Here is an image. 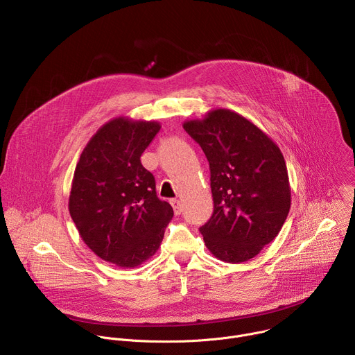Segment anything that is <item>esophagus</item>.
I'll use <instances>...</instances> for the list:
<instances>
[{
    "label": "esophagus",
    "mask_w": 355,
    "mask_h": 355,
    "mask_svg": "<svg viewBox=\"0 0 355 355\" xmlns=\"http://www.w3.org/2000/svg\"><path fill=\"white\" fill-rule=\"evenodd\" d=\"M171 205L174 208V214L175 215H180L181 214V202L178 199H173L171 200Z\"/></svg>",
    "instance_id": "34e87169"
}]
</instances>
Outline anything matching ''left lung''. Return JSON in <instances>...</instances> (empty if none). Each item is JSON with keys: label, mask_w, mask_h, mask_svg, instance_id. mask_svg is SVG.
<instances>
[{"label": "left lung", "mask_w": 355, "mask_h": 355, "mask_svg": "<svg viewBox=\"0 0 355 355\" xmlns=\"http://www.w3.org/2000/svg\"><path fill=\"white\" fill-rule=\"evenodd\" d=\"M209 162L214 214L199 230L215 257L239 264L256 257L279 233L291 208L279 147L254 123L211 111L184 123Z\"/></svg>", "instance_id": "1"}]
</instances>
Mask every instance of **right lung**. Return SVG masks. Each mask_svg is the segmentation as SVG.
<instances>
[{"mask_svg":"<svg viewBox=\"0 0 355 355\" xmlns=\"http://www.w3.org/2000/svg\"><path fill=\"white\" fill-rule=\"evenodd\" d=\"M160 128L122 116L110 121L87 143L74 171L71 219L95 254L118 267L133 268L153 256L174 216L140 163Z\"/></svg>","mask_w":355,"mask_h":355,"instance_id":"right-lung-1","label":"right lung"}]
</instances>
